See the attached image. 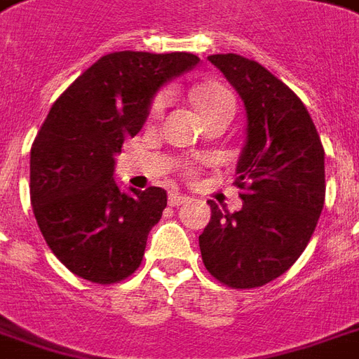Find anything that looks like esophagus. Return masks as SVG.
<instances>
[{
    "mask_svg": "<svg viewBox=\"0 0 359 359\" xmlns=\"http://www.w3.org/2000/svg\"><path fill=\"white\" fill-rule=\"evenodd\" d=\"M187 200H188V196H184V194H179V192H171V194H169V205H172V208L184 204Z\"/></svg>",
    "mask_w": 359,
    "mask_h": 359,
    "instance_id": "34e87169",
    "label": "esophagus"
}]
</instances>
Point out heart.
I'll return each mask as SVG.
<instances>
[{
    "label": "heart",
    "mask_w": 359,
    "mask_h": 359,
    "mask_svg": "<svg viewBox=\"0 0 359 359\" xmlns=\"http://www.w3.org/2000/svg\"><path fill=\"white\" fill-rule=\"evenodd\" d=\"M194 101H196L198 109L202 110V114L219 109L235 110V95L225 85L215 83V81L198 85L194 89ZM165 107H167V93H159L151 102V116L154 118L159 116Z\"/></svg>",
    "instance_id": "1"
}]
</instances>
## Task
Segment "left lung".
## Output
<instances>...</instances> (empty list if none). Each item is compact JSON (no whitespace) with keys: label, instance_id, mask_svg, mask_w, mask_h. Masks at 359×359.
Returning a JSON list of instances; mask_svg holds the SVG:
<instances>
[{"label":"left lung","instance_id":"left-lung-1","mask_svg":"<svg viewBox=\"0 0 359 359\" xmlns=\"http://www.w3.org/2000/svg\"><path fill=\"white\" fill-rule=\"evenodd\" d=\"M247 109V144L235 187L239 212L219 210L200 235L205 270L233 290L268 284L293 266L311 241L325 204V149L295 93L255 60L208 57Z\"/></svg>","mask_w":359,"mask_h":359}]
</instances>
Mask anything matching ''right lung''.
I'll list each match as a JSON object with an SVG mask.
<instances>
[{
	"label": "right lung",
	"instance_id": "1",
	"mask_svg": "<svg viewBox=\"0 0 359 359\" xmlns=\"http://www.w3.org/2000/svg\"><path fill=\"white\" fill-rule=\"evenodd\" d=\"M198 62L188 52H112L52 104L31 147V204L50 250L75 276L109 285L142 264L167 192H122L114 154L142 130L155 91Z\"/></svg>",
	"mask_w": 359,
	"mask_h": 359
}]
</instances>
